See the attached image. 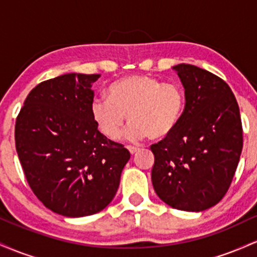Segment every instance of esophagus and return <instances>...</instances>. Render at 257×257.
Returning a JSON list of instances; mask_svg holds the SVG:
<instances>
[{
  "label": "esophagus",
  "mask_w": 257,
  "mask_h": 257,
  "mask_svg": "<svg viewBox=\"0 0 257 257\" xmlns=\"http://www.w3.org/2000/svg\"><path fill=\"white\" fill-rule=\"evenodd\" d=\"M128 149V151L132 153V155H135V153L139 152V147H134V146H128L126 147Z\"/></svg>",
  "instance_id": "esophagus-1"
}]
</instances>
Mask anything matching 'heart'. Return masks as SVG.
<instances>
[{
	"label": "heart",
	"mask_w": 257,
	"mask_h": 257,
	"mask_svg": "<svg viewBox=\"0 0 257 257\" xmlns=\"http://www.w3.org/2000/svg\"><path fill=\"white\" fill-rule=\"evenodd\" d=\"M185 106L181 85L163 82L151 75H131L108 87L107 99H94L90 112L96 128L108 140L119 138L128 118L129 139L159 141L178 129Z\"/></svg>",
	"instance_id": "heart-1"
}]
</instances>
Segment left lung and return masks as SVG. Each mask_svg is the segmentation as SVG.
Wrapping results in <instances>:
<instances>
[{
  "instance_id": "obj_1",
  "label": "left lung",
  "mask_w": 257,
  "mask_h": 257,
  "mask_svg": "<svg viewBox=\"0 0 257 257\" xmlns=\"http://www.w3.org/2000/svg\"><path fill=\"white\" fill-rule=\"evenodd\" d=\"M185 88L184 117L169 138L151 145L157 196L174 209L203 211L225 197L239 163V106L223 79L188 64L173 67Z\"/></svg>"
}]
</instances>
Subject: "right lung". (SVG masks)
Wrapping results in <instances>:
<instances>
[{"label": "right lung", "mask_w": 257, "mask_h": 257, "mask_svg": "<svg viewBox=\"0 0 257 257\" xmlns=\"http://www.w3.org/2000/svg\"><path fill=\"white\" fill-rule=\"evenodd\" d=\"M100 75L66 73L29 93L16 120V147L32 192L69 217L99 213L113 199L131 158L91 117V84Z\"/></svg>", "instance_id": "1"}]
</instances>
